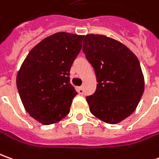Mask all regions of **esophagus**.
I'll use <instances>...</instances> for the list:
<instances>
[{"instance_id": "esophagus-1", "label": "esophagus", "mask_w": 159, "mask_h": 159, "mask_svg": "<svg viewBox=\"0 0 159 159\" xmlns=\"http://www.w3.org/2000/svg\"><path fill=\"white\" fill-rule=\"evenodd\" d=\"M77 91L79 94H83L84 93V88L83 87H77Z\"/></svg>"}]
</instances>
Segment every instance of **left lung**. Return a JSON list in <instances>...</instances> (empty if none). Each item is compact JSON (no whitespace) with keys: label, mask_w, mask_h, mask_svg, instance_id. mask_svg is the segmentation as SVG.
<instances>
[{"label":"left lung","mask_w":159,"mask_h":159,"mask_svg":"<svg viewBox=\"0 0 159 159\" xmlns=\"http://www.w3.org/2000/svg\"><path fill=\"white\" fill-rule=\"evenodd\" d=\"M83 52L93 67L96 91L86 100L90 112L108 124H117L134 112L144 91V77L134 52L105 35L87 34Z\"/></svg>","instance_id":"obj_1"}]
</instances>
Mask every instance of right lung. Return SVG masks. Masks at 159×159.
<instances>
[{"mask_svg": "<svg viewBox=\"0 0 159 159\" xmlns=\"http://www.w3.org/2000/svg\"><path fill=\"white\" fill-rule=\"evenodd\" d=\"M84 36L57 32L33 47L21 65L16 87L26 112L43 125L56 123L69 113L77 94L69 71Z\"/></svg>", "mask_w": 159, "mask_h": 159, "instance_id": "add662e5", "label": "right lung"}]
</instances>
